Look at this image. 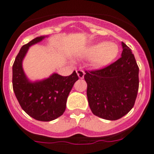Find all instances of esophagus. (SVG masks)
Listing matches in <instances>:
<instances>
[{
  "mask_svg": "<svg viewBox=\"0 0 154 154\" xmlns=\"http://www.w3.org/2000/svg\"><path fill=\"white\" fill-rule=\"evenodd\" d=\"M77 75H78L79 78H83L84 75H85L84 71L82 70V69H78V70H77Z\"/></svg>",
  "mask_w": 154,
  "mask_h": 154,
  "instance_id": "obj_1",
  "label": "esophagus"
}]
</instances>
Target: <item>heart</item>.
I'll return each instance as SVG.
<instances>
[{
  "instance_id": "1",
  "label": "heart",
  "mask_w": 154,
  "mask_h": 154,
  "mask_svg": "<svg viewBox=\"0 0 154 154\" xmlns=\"http://www.w3.org/2000/svg\"><path fill=\"white\" fill-rule=\"evenodd\" d=\"M119 52L116 44L103 42L92 45L87 51V56L92 57V62L97 67H105L116 59Z\"/></svg>"
}]
</instances>
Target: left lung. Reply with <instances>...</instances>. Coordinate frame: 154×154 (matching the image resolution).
Returning <instances> with one entry per match:
<instances>
[{
	"mask_svg": "<svg viewBox=\"0 0 154 154\" xmlns=\"http://www.w3.org/2000/svg\"><path fill=\"white\" fill-rule=\"evenodd\" d=\"M121 57L97 70L85 71L87 96L95 116L116 120L125 116L135 103L139 90V67L132 51L122 42Z\"/></svg>",
	"mask_w": 154,
	"mask_h": 154,
	"instance_id": "8db88e82",
	"label": "left lung"
}]
</instances>
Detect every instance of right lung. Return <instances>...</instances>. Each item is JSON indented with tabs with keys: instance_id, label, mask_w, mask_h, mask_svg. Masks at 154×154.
I'll list each match as a JSON object with an SVG mask.
<instances>
[{
	"instance_id": "add662e5",
	"label": "right lung",
	"mask_w": 154,
	"mask_h": 154,
	"mask_svg": "<svg viewBox=\"0 0 154 154\" xmlns=\"http://www.w3.org/2000/svg\"><path fill=\"white\" fill-rule=\"evenodd\" d=\"M44 38L37 37L22 46L12 67V85L19 103L29 116L40 121H51L64 113L67 97L78 76L74 71L67 77L54 73L41 82H29L22 68V60L29 46Z\"/></svg>"
}]
</instances>
